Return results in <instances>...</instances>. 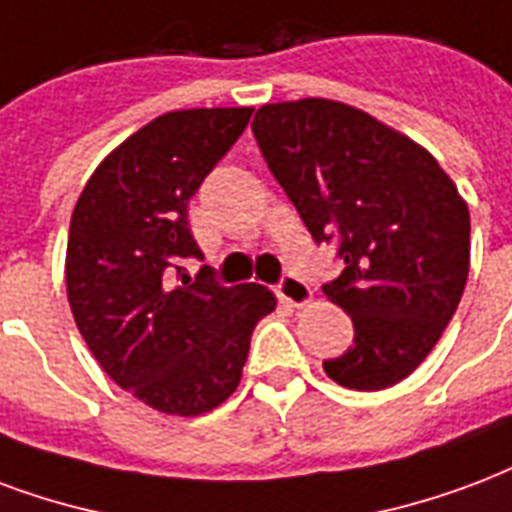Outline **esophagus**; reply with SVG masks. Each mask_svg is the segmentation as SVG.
I'll return each mask as SVG.
<instances>
[{
	"label": "esophagus",
	"instance_id": "34e87169",
	"mask_svg": "<svg viewBox=\"0 0 512 512\" xmlns=\"http://www.w3.org/2000/svg\"><path fill=\"white\" fill-rule=\"evenodd\" d=\"M276 295L290 306H306L312 301V290L306 285L304 279H298L293 274H285L282 276V282L276 285Z\"/></svg>",
	"mask_w": 512,
	"mask_h": 512
}]
</instances>
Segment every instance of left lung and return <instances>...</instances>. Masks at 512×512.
Returning a JSON list of instances; mask_svg holds the SVG:
<instances>
[{"label":"left lung","instance_id":"left-lung-1","mask_svg":"<svg viewBox=\"0 0 512 512\" xmlns=\"http://www.w3.org/2000/svg\"><path fill=\"white\" fill-rule=\"evenodd\" d=\"M252 132L268 170L317 244L344 271L323 293L355 339L325 374L382 391L418 369L456 314L469 274V208L439 162L407 135L320 97L263 105Z\"/></svg>","mask_w":512,"mask_h":512}]
</instances>
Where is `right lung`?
Instances as JSON below:
<instances>
[{
    "label": "right lung",
    "mask_w": 512,
    "mask_h": 512,
    "mask_svg": "<svg viewBox=\"0 0 512 512\" xmlns=\"http://www.w3.org/2000/svg\"><path fill=\"white\" fill-rule=\"evenodd\" d=\"M252 108L157 116L97 165L67 236V298L105 374L151 410L203 415L241 382L255 325L276 309L263 285L225 287L184 260H203L187 208ZM181 278L172 285V276Z\"/></svg>",
    "instance_id": "obj_1"
}]
</instances>
